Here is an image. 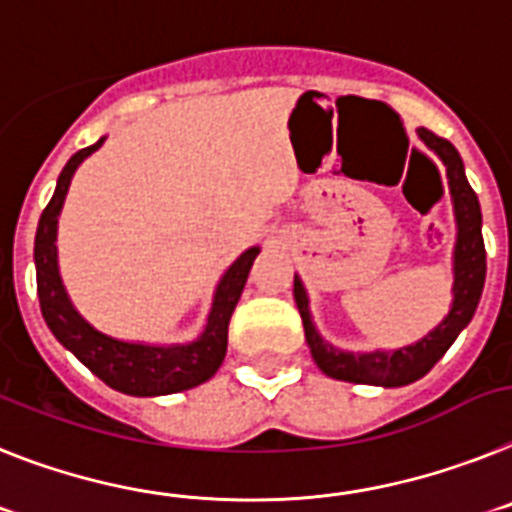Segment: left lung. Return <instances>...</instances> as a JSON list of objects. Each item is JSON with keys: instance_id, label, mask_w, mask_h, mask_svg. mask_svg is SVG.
Segmentation results:
<instances>
[{"instance_id": "8db88e82", "label": "left lung", "mask_w": 512, "mask_h": 512, "mask_svg": "<svg viewBox=\"0 0 512 512\" xmlns=\"http://www.w3.org/2000/svg\"><path fill=\"white\" fill-rule=\"evenodd\" d=\"M420 139L443 159L448 172V188L453 198V213H456V226H459V239H456V252H453V304L448 317L443 319L428 337L399 348L394 353H345V350L332 348L324 342L319 332L314 330L309 317V299L299 278H293V299L299 306L301 322H304L306 345L311 348V358L322 368V373L337 381H350V384H373V386H404L422 379L435 363L441 361L453 340L459 337L466 324L474 317V309L479 304L484 288V275H487V252H484L482 239V211H479L477 193L471 190L466 180L464 162L459 151L448 139L438 133L420 128Z\"/></svg>"}]
</instances>
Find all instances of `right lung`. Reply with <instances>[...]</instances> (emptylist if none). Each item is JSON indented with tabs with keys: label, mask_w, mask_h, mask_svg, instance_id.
I'll list each match as a JSON object with an SVG mask.
<instances>
[{
	"label": "right lung",
	"mask_w": 512,
	"mask_h": 512,
	"mask_svg": "<svg viewBox=\"0 0 512 512\" xmlns=\"http://www.w3.org/2000/svg\"><path fill=\"white\" fill-rule=\"evenodd\" d=\"M97 144L79 149L61 170L56 193L51 203L43 208L38 231H35V278H38V299H41L43 319L53 337L77 355L84 366L102 379L110 389L131 394V397H159V394H175V391L193 389L203 384L219 371L226 355V335H229V319L234 314L242 288L247 283L252 262L257 257V247H250L234 265L224 273L216 296H213L211 314H208L206 332L190 345H170V348H154V345H136L121 342L102 335L95 327L84 322L71 306L64 291L56 262V224L64 206L66 190L71 175L77 172L84 157L102 146Z\"/></svg>",
	"instance_id": "obj_1"
}]
</instances>
